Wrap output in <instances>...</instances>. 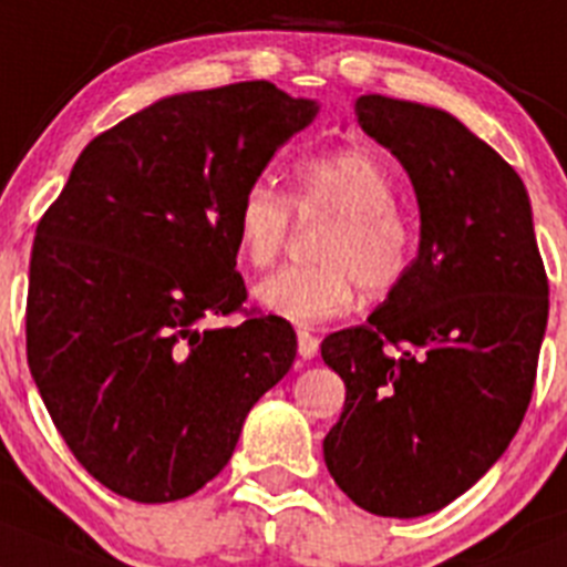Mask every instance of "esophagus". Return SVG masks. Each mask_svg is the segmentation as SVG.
I'll use <instances>...</instances> for the list:
<instances>
[{"instance_id":"1","label":"esophagus","mask_w":567,"mask_h":567,"mask_svg":"<svg viewBox=\"0 0 567 567\" xmlns=\"http://www.w3.org/2000/svg\"><path fill=\"white\" fill-rule=\"evenodd\" d=\"M318 337L309 334V331H298V354L303 357V360H315V357H318Z\"/></svg>"}]
</instances>
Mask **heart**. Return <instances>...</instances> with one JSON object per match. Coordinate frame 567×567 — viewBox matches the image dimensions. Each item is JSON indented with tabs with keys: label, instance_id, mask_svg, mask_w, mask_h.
I'll return each instance as SVG.
<instances>
[{
	"label": "heart",
	"instance_id": "obj_1",
	"mask_svg": "<svg viewBox=\"0 0 567 567\" xmlns=\"http://www.w3.org/2000/svg\"><path fill=\"white\" fill-rule=\"evenodd\" d=\"M293 207L289 208L288 205ZM292 210L300 219H331L315 247V267H287L256 287V300L275 318L318 326L348 315L360 300L402 284L413 261V227L396 205L388 165L365 148L311 157L292 174V196L252 182L233 216L238 261L267 269L289 238Z\"/></svg>",
	"mask_w": 567,
	"mask_h": 567
}]
</instances>
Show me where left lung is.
Segmentation results:
<instances>
[{"mask_svg":"<svg viewBox=\"0 0 567 567\" xmlns=\"http://www.w3.org/2000/svg\"><path fill=\"white\" fill-rule=\"evenodd\" d=\"M357 123L413 182L422 238L368 323L320 354L346 382L323 439L334 484L379 517H422L506 453L532 402L548 278L517 171L458 117L362 95Z\"/></svg>","mask_w":567,"mask_h":567,"instance_id":"8db88e82","label":"left lung"}]
</instances>
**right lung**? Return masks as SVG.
<instances>
[{
	"instance_id": "right-lung-1",
	"label": "right lung",
	"mask_w": 567,
	"mask_h": 567,
	"mask_svg": "<svg viewBox=\"0 0 567 567\" xmlns=\"http://www.w3.org/2000/svg\"><path fill=\"white\" fill-rule=\"evenodd\" d=\"M318 103L269 81L182 92L97 134L41 216L28 365L78 464L114 495L171 503L230 461L298 337L247 300L233 216Z\"/></svg>"
}]
</instances>
